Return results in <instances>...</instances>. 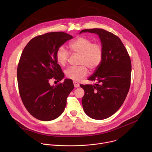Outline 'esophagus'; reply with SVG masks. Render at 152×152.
<instances>
[{
  "label": "esophagus",
  "mask_w": 152,
  "mask_h": 152,
  "mask_svg": "<svg viewBox=\"0 0 152 152\" xmlns=\"http://www.w3.org/2000/svg\"><path fill=\"white\" fill-rule=\"evenodd\" d=\"M73 83L74 84V86H75V88H77V87H79V84L78 82H77L76 81H73Z\"/></svg>",
  "instance_id": "1"
}]
</instances>
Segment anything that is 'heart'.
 <instances>
[{"mask_svg": "<svg viewBox=\"0 0 152 152\" xmlns=\"http://www.w3.org/2000/svg\"><path fill=\"white\" fill-rule=\"evenodd\" d=\"M69 48L72 53L80 55L79 67H70L66 70L69 79L79 81L88 75V68L95 70L101 64L103 56V48L100 42H93L92 40L79 37L69 43ZM70 56L69 52L63 46H60L56 52V59L61 66L67 64Z\"/></svg>", "mask_w": 152, "mask_h": 152, "instance_id": "obj_1", "label": "heart"}]
</instances>
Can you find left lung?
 <instances>
[{
  "instance_id": "8db88e82",
  "label": "left lung",
  "mask_w": 152,
  "mask_h": 152,
  "mask_svg": "<svg viewBox=\"0 0 152 152\" xmlns=\"http://www.w3.org/2000/svg\"><path fill=\"white\" fill-rule=\"evenodd\" d=\"M97 34L103 48L100 66L88 78L94 85L80 86L85 91L82 103L85 114L96 120L113 115L121 106L131 85L132 66L129 53L118 37L102 29H83Z\"/></svg>"
}]
</instances>
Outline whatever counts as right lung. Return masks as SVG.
Masks as SVG:
<instances>
[{
  "mask_svg": "<svg viewBox=\"0 0 152 152\" xmlns=\"http://www.w3.org/2000/svg\"><path fill=\"white\" fill-rule=\"evenodd\" d=\"M73 37L63 32H49L31 39L21 55L17 70L18 91L27 111L41 121L58 118L64 111L73 81L50 86L64 77L56 59L58 49Z\"/></svg>",
  "mask_w": 152,
  "mask_h": 152,
  "instance_id": "right-lung-1",
  "label": "right lung"
}]
</instances>
